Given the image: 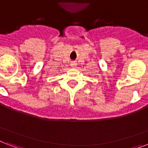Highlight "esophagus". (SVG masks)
<instances>
[{"mask_svg": "<svg viewBox=\"0 0 148 148\" xmlns=\"http://www.w3.org/2000/svg\"><path fill=\"white\" fill-rule=\"evenodd\" d=\"M71 66L72 68H76L77 67V63L75 62H72L71 63Z\"/></svg>", "mask_w": 148, "mask_h": 148, "instance_id": "1", "label": "esophagus"}]
</instances>
